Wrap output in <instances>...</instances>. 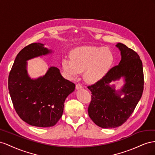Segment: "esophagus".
Wrapping results in <instances>:
<instances>
[{
    "label": "esophagus",
    "instance_id": "1",
    "mask_svg": "<svg viewBox=\"0 0 155 155\" xmlns=\"http://www.w3.org/2000/svg\"><path fill=\"white\" fill-rule=\"evenodd\" d=\"M82 86L81 84H76V89L77 90H80V89H82Z\"/></svg>",
    "mask_w": 155,
    "mask_h": 155
}]
</instances>
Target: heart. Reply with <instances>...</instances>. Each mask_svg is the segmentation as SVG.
Segmentation results:
<instances>
[{"label": "heart", "mask_w": 155, "mask_h": 155, "mask_svg": "<svg viewBox=\"0 0 155 155\" xmlns=\"http://www.w3.org/2000/svg\"><path fill=\"white\" fill-rule=\"evenodd\" d=\"M70 59L64 58L61 67L69 78L77 77L83 71V78L90 84L101 80L107 73L114 60L108 48L84 46L74 48L70 53Z\"/></svg>", "instance_id": "obj_1"}]
</instances>
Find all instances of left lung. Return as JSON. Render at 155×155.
<instances>
[{
	"label": "left lung",
	"instance_id": "8db88e82",
	"mask_svg": "<svg viewBox=\"0 0 155 155\" xmlns=\"http://www.w3.org/2000/svg\"><path fill=\"white\" fill-rule=\"evenodd\" d=\"M116 46L121 52L120 62L101 80L87 87L92 94L88 115L97 125L104 129L124 123L134 112L143 90V65L139 55L123 43ZM121 78L124 84L116 91L114 85L110 83Z\"/></svg>",
	"mask_w": 155,
	"mask_h": 155
}]
</instances>
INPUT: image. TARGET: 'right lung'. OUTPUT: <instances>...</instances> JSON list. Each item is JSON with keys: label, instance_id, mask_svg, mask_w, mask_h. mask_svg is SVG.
I'll list each match as a JSON object with an SVG mask.
<instances>
[{"label": "right lung", "instance_id": "right-lung-1", "mask_svg": "<svg viewBox=\"0 0 155 155\" xmlns=\"http://www.w3.org/2000/svg\"><path fill=\"white\" fill-rule=\"evenodd\" d=\"M52 52L44 44H30L17 55L9 74L8 90L15 111L32 126L55 125L62 116L65 99L75 89L74 84L61 76L56 67H50L37 78L28 75V60Z\"/></svg>", "mask_w": 155, "mask_h": 155}]
</instances>
